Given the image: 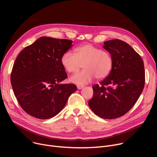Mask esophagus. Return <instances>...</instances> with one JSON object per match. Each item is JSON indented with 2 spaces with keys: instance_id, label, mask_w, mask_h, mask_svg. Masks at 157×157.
Returning a JSON list of instances; mask_svg holds the SVG:
<instances>
[{
  "instance_id": "34e87169",
  "label": "esophagus",
  "mask_w": 157,
  "mask_h": 157,
  "mask_svg": "<svg viewBox=\"0 0 157 157\" xmlns=\"http://www.w3.org/2000/svg\"><path fill=\"white\" fill-rule=\"evenodd\" d=\"M83 87H84V86H82V85H77V88H78V90H81V89L83 88Z\"/></svg>"
}]
</instances>
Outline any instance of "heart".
Segmentation results:
<instances>
[{
  "label": "heart",
  "instance_id": "heart-1",
  "mask_svg": "<svg viewBox=\"0 0 157 157\" xmlns=\"http://www.w3.org/2000/svg\"><path fill=\"white\" fill-rule=\"evenodd\" d=\"M61 63L69 73L78 72L83 65L84 69L72 76L70 81L83 85L92 81L95 77L101 79L108 76L113 67V59L109 52L86 44L77 47L74 49V54L69 52L64 53L61 57Z\"/></svg>",
  "mask_w": 157,
  "mask_h": 157
}]
</instances>
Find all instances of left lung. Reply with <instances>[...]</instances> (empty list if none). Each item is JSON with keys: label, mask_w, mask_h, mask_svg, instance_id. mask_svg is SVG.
Wrapping results in <instances>:
<instances>
[{"label": "left lung", "mask_w": 157, "mask_h": 157, "mask_svg": "<svg viewBox=\"0 0 157 157\" xmlns=\"http://www.w3.org/2000/svg\"><path fill=\"white\" fill-rule=\"evenodd\" d=\"M103 48L113 56V67L100 85L92 86L94 95L88 105L98 117L114 119L126 114L141 95L145 83L144 62L123 40L105 41Z\"/></svg>", "instance_id": "obj_1"}]
</instances>
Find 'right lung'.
I'll use <instances>...</instances> for the list:
<instances>
[{
    "label": "right lung",
    "mask_w": 157,
    "mask_h": 157,
    "mask_svg": "<svg viewBox=\"0 0 157 157\" xmlns=\"http://www.w3.org/2000/svg\"><path fill=\"white\" fill-rule=\"evenodd\" d=\"M72 43L71 40L41 37L16 58L11 85L20 105L30 116L43 120L54 117L77 90L75 85L61 83L67 78L61 57Z\"/></svg>",
    "instance_id": "add662e5"
}]
</instances>
